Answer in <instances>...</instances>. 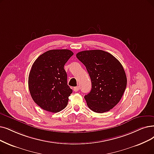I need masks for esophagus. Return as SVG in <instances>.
Listing matches in <instances>:
<instances>
[{
    "label": "esophagus",
    "mask_w": 154,
    "mask_h": 154,
    "mask_svg": "<svg viewBox=\"0 0 154 154\" xmlns=\"http://www.w3.org/2000/svg\"><path fill=\"white\" fill-rule=\"evenodd\" d=\"M79 90V86H77V87L73 88V90L75 91H78Z\"/></svg>",
    "instance_id": "esophagus-1"
}]
</instances>
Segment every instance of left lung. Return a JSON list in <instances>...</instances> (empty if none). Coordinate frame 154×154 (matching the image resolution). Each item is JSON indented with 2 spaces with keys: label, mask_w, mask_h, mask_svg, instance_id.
I'll use <instances>...</instances> for the list:
<instances>
[{
  "label": "left lung",
  "mask_w": 154,
  "mask_h": 154,
  "mask_svg": "<svg viewBox=\"0 0 154 154\" xmlns=\"http://www.w3.org/2000/svg\"><path fill=\"white\" fill-rule=\"evenodd\" d=\"M76 57L85 66L91 79V90L85 96L88 107L97 113L112 109L120 101L127 85L122 64L102 50L79 52Z\"/></svg>",
  "instance_id": "1"
}]
</instances>
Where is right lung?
Instances as JSON below:
<instances>
[{"label": "right lung", "instance_id": "add662e5", "mask_svg": "<svg viewBox=\"0 0 154 154\" xmlns=\"http://www.w3.org/2000/svg\"><path fill=\"white\" fill-rule=\"evenodd\" d=\"M72 55L67 49L50 50L33 64L28 77L29 90L42 109L55 113L67 106L72 90L67 85L64 66Z\"/></svg>", "mask_w": 154, "mask_h": 154}]
</instances>
